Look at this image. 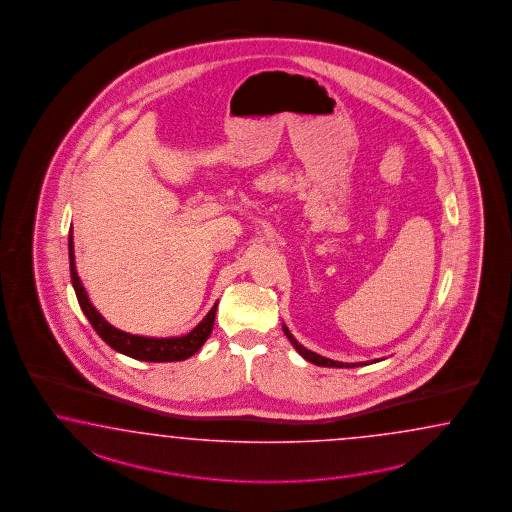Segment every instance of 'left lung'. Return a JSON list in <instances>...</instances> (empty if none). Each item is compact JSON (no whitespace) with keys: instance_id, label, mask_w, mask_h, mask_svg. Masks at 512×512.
Here are the masks:
<instances>
[{"instance_id":"left-lung-1","label":"left lung","mask_w":512,"mask_h":512,"mask_svg":"<svg viewBox=\"0 0 512 512\" xmlns=\"http://www.w3.org/2000/svg\"><path fill=\"white\" fill-rule=\"evenodd\" d=\"M283 332L287 335V339L291 341L292 346L296 348V352L304 358V360L311 361V363H315L318 367H360V365H367V363H341V361H333L328 360V358H324V356H320V354H315V352H311V350H307L304 345H300L294 337H292V333L289 332V328L283 324ZM374 361H369V363H374Z\"/></svg>"}]
</instances>
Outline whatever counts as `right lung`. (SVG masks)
I'll use <instances>...</instances> for the list:
<instances>
[{
    "mask_svg": "<svg viewBox=\"0 0 512 512\" xmlns=\"http://www.w3.org/2000/svg\"><path fill=\"white\" fill-rule=\"evenodd\" d=\"M69 261H70V279H72V287L76 292L78 304L82 307L83 315L91 322V326L95 328V332L102 337V341H106L108 345L130 356L134 360L141 361H182L188 360L190 356H194L195 352L205 345L208 335L212 333L214 328V318H216V307L207 313V317L203 318L194 330L180 337H141V335H132V333L121 332L117 328H113L106 318L98 313L93 304L89 302V296L83 289L82 281L76 274V263H74V242H72V229L69 233Z\"/></svg>",
    "mask_w": 512,
    "mask_h": 512,
    "instance_id": "1",
    "label": "right lung"
}]
</instances>
